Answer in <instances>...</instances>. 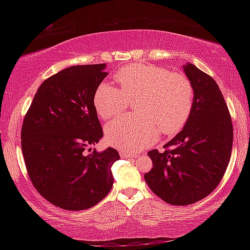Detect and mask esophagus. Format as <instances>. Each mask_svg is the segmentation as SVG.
I'll use <instances>...</instances> for the list:
<instances>
[{"label": "esophagus", "mask_w": 250, "mask_h": 250, "mask_svg": "<svg viewBox=\"0 0 250 250\" xmlns=\"http://www.w3.org/2000/svg\"><path fill=\"white\" fill-rule=\"evenodd\" d=\"M120 156L124 159H129V158H134V156H138L137 154H133L132 152H126V151H121Z\"/></svg>", "instance_id": "esophagus-1"}]
</instances>
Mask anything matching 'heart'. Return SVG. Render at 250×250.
Masks as SVG:
<instances>
[{"label": "heart", "instance_id": "b5f03b06", "mask_svg": "<svg viewBox=\"0 0 250 250\" xmlns=\"http://www.w3.org/2000/svg\"><path fill=\"white\" fill-rule=\"evenodd\" d=\"M115 78L121 90L101 83L94 95V107L101 119L119 117L135 100L138 116L125 117L107 125L110 145L121 150H135L155 140L158 131L175 133L191 115L195 91L183 73H170L163 67L133 62L117 71Z\"/></svg>", "mask_w": 250, "mask_h": 250}]
</instances>
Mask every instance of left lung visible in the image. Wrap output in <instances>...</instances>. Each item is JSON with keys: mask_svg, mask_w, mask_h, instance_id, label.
<instances>
[{"mask_svg": "<svg viewBox=\"0 0 250 250\" xmlns=\"http://www.w3.org/2000/svg\"><path fill=\"white\" fill-rule=\"evenodd\" d=\"M195 91L188 121L159 152H147L153 167L146 173L149 188L171 205L203 200L221 183L232 147L230 113L216 82L193 64L183 66Z\"/></svg>", "mask_w": 250, "mask_h": 250, "instance_id": "1", "label": "left lung"}]
</instances>
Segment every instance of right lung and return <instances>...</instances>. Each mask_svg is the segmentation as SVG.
Masks as SVG:
<instances>
[{
	"label": "right lung",
	"instance_id": "1",
	"mask_svg": "<svg viewBox=\"0 0 250 250\" xmlns=\"http://www.w3.org/2000/svg\"><path fill=\"white\" fill-rule=\"evenodd\" d=\"M105 64L79 65L44 80L25 115L21 145L34 188L45 200L68 210L90 208L113 185V147H89L104 132L94 95L108 73Z\"/></svg>",
	"mask_w": 250,
	"mask_h": 250
}]
</instances>
